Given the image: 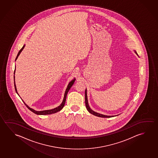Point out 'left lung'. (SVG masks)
Instances as JSON below:
<instances>
[{
    "instance_id": "left-lung-1",
    "label": "left lung",
    "mask_w": 158,
    "mask_h": 158,
    "mask_svg": "<svg viewBox=\"0 0 158 158\" xmlns=\"http://www.w3.org/2000/svg\"><path fill=\"white\" fill-rule=\"evenodd\" d=\"M135 51V54L137 55V52H135V50H134ZM85 106H86V108H87V109L88 111V112H89L90 114H93L94 115L96 116H98V117H100V118H111V117H114V116H116L118 115H115V116H108V115H103V114H99V113H97V112H95L94 111H93V110H92L91 109H90V107H89V104H88V99H87V89H85Z\"/></svg>"
}]
</instances>
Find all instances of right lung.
Instances as JSON below:
<instances>
[{
	"label": "right lung",
	"instance_id": "obj_1",
	"mask_svg": "<svg viewBox=\"0 0 158 158\" xmlns=\"http://www.w3.org/2000/svg\"><path fill=\"white\" fill-rule=\"evenodd\" d=\"M25 45H23V48H21V49H20V51L19 52V53H18V55H17V56H16V59H15V61L17 60V59H18V56H19V55L20 54V53H21V52L23 51V48H25ZM15 71H14V86H15V90H16V93L18 94V95H19V94L18 93V91H17V89H16V85H15ZM76 79L75 78H74V79H73V80L71 81L69 83V84H68V87L66 88V90H65V94H64V99H63V102H62V103L61 104H60L59 106H58V107H56V108H54V109H50V110H43V111H36V110H34L33 109H32V108H31L30 107H29L24 102H23V100H23V102L24 103V104H25L26 106H27V108L29 109V110H31L32 112L33 113H35V114H37V115H49V114H54V113H57L58 111H59L60 110H61L62 109H63V107L64 106V105H65V102H66V96H67V94H68V92H69V90H70V88L73 86V83L75 82V81Z\"/></svg>",
	"mask_w": 158,
	"mask_h": 158
}]
</instances>
